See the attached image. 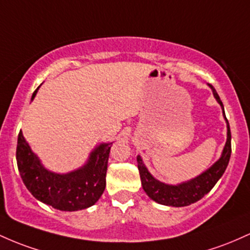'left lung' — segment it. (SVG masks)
I'll return each instance as SVG.
<instances>
[{"mask_svg": "<svg viewBox=\"0 0 250 250\" xmlns=\"http://www.w3.org/2000/svg\"><path fill=\"white\" fill-rule=\"evenodd\" d=\"M209 86L211 87L212 92H214L216 100L222 106L224 114L223 104L221 102L217 92L215 91V88L211 85ZM224 118H226V114H224ZM226 120L227 125H228V137H227V143L226 146H224L222 157L209 170H207L206 172H203L198 177L187 182V183L179 184V186H167V184L157 181V179L151 176V173L148 172L145 165L143 164L142 158L139 156L137 157L143 189L147 193V196L151 200H153L159 204H163V206L187 207L200 201L202 197H204L215 187V184L217 183L218 179L222 177L224 171L228 167L231 153L230 127H229V123L227 118Z\"/></svg>", "mask_w": 250, "mask_h": 250, "instance_id": "obj_1", "label": "left lung"}]
</instances>
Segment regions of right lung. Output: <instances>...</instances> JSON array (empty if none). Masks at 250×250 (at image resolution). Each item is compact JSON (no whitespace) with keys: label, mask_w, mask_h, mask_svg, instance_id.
<instances>
[{"label":"right lung","mask_w":250,"mask_h":250,"mask_svg":"<svg viewBox=\"0 0 250 250\" xmlns=\"http://www.w3.org/2000/svg\"><path fill=\"white\" fill-rule=\"evenodd\" d=\"M111 145L102 144L95 148L81 169L59 175L42 167L20 131L16 162L24 186L36 200L61 211H77L93 206L103 195Z\"/></svg>","instance_id":"obj_1"}]
</instances>
